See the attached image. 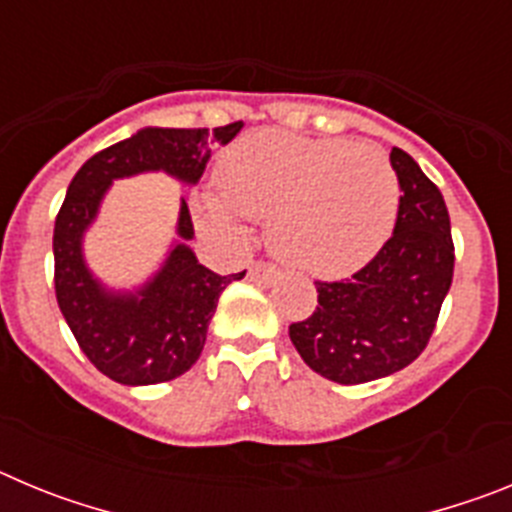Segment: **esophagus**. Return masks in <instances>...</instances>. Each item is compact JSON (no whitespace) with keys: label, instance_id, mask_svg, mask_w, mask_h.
<instances>
[{"label":"esophagus","instance_id":"34e87169","mask_svg":"<svg viewBox=\"0 0 512 512\" xmlns=\"http://www.w3.org/2000/svg\"><path fill=\"white\" fill-rule=\"evenodd\" d=\"M248 279L256 284H264V287H271V284H277L279 271L271 264H253L251 269H248Z\"/></svg>","mask_w":512,"mask_h":512}]
</instances>
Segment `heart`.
<instances>
[{
    "instance_id": "heart-1",
    "label": "heart",
    "mask_w": 512,
    "mask_h": 512,
    "mask_svg": "<svg viewBox=\"0 0 512 512\" xmlns=\"http://www.w3.org/2000/svg\"><path fill=\"white\" fill-rule=\"evenodd\" d=\"M220 176L202 192L207 220L243 238L251 217H269L271 253L315 279L372 261L400 210L395 169L372 143L264 130L225 153Z\"/></svg>"
}]
</instances>
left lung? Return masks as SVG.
Instances as JSON below:
<instances>
[{
	"label": "left lung",
	"instance_id": "8db88e82",
	"mask_svg": "<svg viewBox=\"0 0 512 512\" xmlns=\"http://www.w3.org/2000/svg\"><path fill=\"white\" fill-rule=\"evenodd\" d=\"M390 164L400 182L392 238L351 279L318 282V310L289 325L302 361L330 382H374L413 364L454 277L443 194L402 148Z\"/></svg>",
	"mask_w": 512,
	"mask_h": 512
}]
</instances>
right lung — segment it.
Listing matches in <instances>:
<instances>
[{
  "mask_svg": "<svg viewBox=\"0 0 512 512\" xmlns=\"http://www.w3.org/2000/svg\"><path fill=\"white\" fill-rule=\"evenodd\" d=\"M243 122L225 128H140L94 153L71 179L53 230L56 300L81 351L104 377L128 387L182 377L200 359L217 300L233 279L220 277L194 256L187 200H179L176 238L151 277L135 287H110L92 271L84 238L117 179L164 171L197 187L215 146H228Z\"/></svg>",
  "mask_w": 512,
  "mask_h": 512,
  "instance_id": "right-lung-1",
  "label": "right lung"
}]
</instances>
